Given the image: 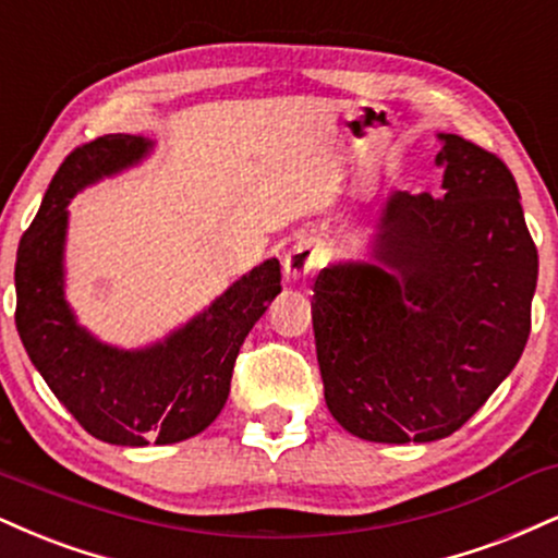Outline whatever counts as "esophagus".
<instances>
[{
	"instance_id": "esophagus-1",
	"label": "esophagus",
	"mask_w": 558,
	"mask_h": 558,
	"mask_svg": "<svg viewBox=\"0 0 558 558\" xmlns=\"http://www.w3.org/2000/svg\"><path fill=\"white\" fill-rule=\"evenodd\" d=\"M325 265V250L317 239H301L291 252L286 254L283 259V272L286 278L299 280L312 275L317 267Z\"/></svg>"
}]
</instances>
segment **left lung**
Returning a JSON list of instances; mask_svg holds the SVG:
<instances>
[{"instance_id":"left-lung-1","label":"left lung","mask_w":558,"mask_h":558,"mask_svg":"<svg viewBox=\"0 0 558 558\" xmlns=\"http://www.w3.org/2000/svg\"><path fill=\"white\" fill-rule=\"evenodd\" d=\"M439 197L392 194L377 257L327 267L312 322L332 418L361 439H445L492 398L530 335L538 250L512 171L441 134Z\"/></svg>"}]
</instances>
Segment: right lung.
I'll return each mask as SVG.
<instances>
[{
  "label": "right lung",
  "instance_id": "obj_1",
  "mask_svg": "<svg viewBox=\"0 0 558 558\" xmlns=\"http://www.w3.org/2000/svg\"><path fill=\"white\" fill-rule=\"evenodd\" d=\"M147 140L106 134L75 147L59 171L15 262V325L51 392L100 441L173 445L218 418L231 392L239 348L280 293V265L267 259L163 345L124 353L80 330L62 296L66 203L80 186L143 158Z\"/></svg>",
  "mask_w": 558,
  "mask_h": 558
}]
</instances>
